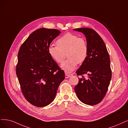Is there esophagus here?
Instances as JSON below:
<instances>
[{
  "label": "esophagus",
  "mask_w": 128,
  "mask_h": 128,
  "mask_svg": "<svg viewBox=\"0 0 128 128\" xmlns=\"http://www.w3.org/2000/svg\"><path fill=\"white\" fill-rule=\"evenodd\" d=\"M70 76H71L68 74H67V73H65V78H66V79H67V78H70Z\"/></svg>",
  "instance_id": "34e87169"
}]
</instances>
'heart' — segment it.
<instances>
[{"instance_id": "b5f03b06", "label": "heart", "mask_w": 128, "mask_h": 128, "mask_svg": "<svg viewBox=\"0 0 128 128\" xmlns=\"http://www.w3.org/2000/svg\"><path fill=\"white\" fill-rule=\"evenodd\" d=\"M56 45L51 44L48 52L51 58L57 63H61L66 52L68 59L62 64L61 68L70 73L73 71L78 63H82L88 55V48L86 41L72 33H66L56 42Z\"/></svg>"}]
</instances>
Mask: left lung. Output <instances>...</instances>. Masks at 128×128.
<instances>
[{
	"instance_id": "left-lung-1",
	"label": "left lung",
	"mask_w": 128,
	"mask_h": 128,
	"mask_svg": "<svg viewBox=\"0 0 128 128\" xmlns=\"http://www.w3.org/2000/svg\"><path fill=\"white\" fill-rule=\"evenodd\" d=\"M73 30L85 36L88 48L86 58L76 71L78 76L87 74L88 78H79L75 92L84 104L96 105L105 97L112 78L110 56L104 41L94 30L88 28Z\"/></svg>"
}]
</instances>
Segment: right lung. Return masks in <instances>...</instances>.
<instances>
[{
	"label": "right lung",
	"instance_id": "1",
	"mask_svg": "<svg viewBox=\"0 0 128 128\" xmlns=\"http://www.w3.org/2000/svg\"><path fill=\"white\" fill-rule=\"evenodd\" d=\"M60 31L41 28L33 32L20 46L16 72L24 97L30 104L44 107L54 100L63 70L49 55L48 48Z\"/></svg>",
	"mask_w": 128,
	"mask_h": 128
}]
</instances>
